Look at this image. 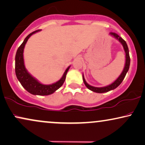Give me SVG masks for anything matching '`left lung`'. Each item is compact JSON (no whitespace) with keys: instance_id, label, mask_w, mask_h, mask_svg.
Returning <instances> with one entry per match:
<instances>
[{"instance_id":"obj_1","label":"left lung","mask_w":145,"mask_h":145,"mask_svg":"<svg viewBox=\"0 0 145 145\" xmlns=\"http://www.w3.org/2000/svg\"><path fill=\"white\" fill-rule=\"evenodd\" d=\"M110 35H112L113 37H114L116 39L118 40L120 43H122V46L124 47V51H125L126 54V63H125V66H124V68L122 71V74L120 75V76L118 77V78L115 80L114 82H113L112 84H111L110 85L106 86V87H102V88H97V87H94V86H91L90 85H89L87 82H86L85 79H84V75H83V81L84 82V84H85L86 87L88 88L90 90L94 91V92L96 93H104V92H107V91H109L110 90H112V89L116 88L118 86L120 85V84L122 83V82L123 81L124 78H125V76L127 73V71H129V67H130V63H131V59H130V56H129V48H128V45L126 44V41L122 39V37H120V36L118 35V34L115 33H112L110 32Z\"/></svg>"}]
</instances>
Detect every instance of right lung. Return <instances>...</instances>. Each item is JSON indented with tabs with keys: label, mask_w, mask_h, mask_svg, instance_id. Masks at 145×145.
Returning a JSON list of instances; mask_svg holds the SVG:
<instances>
[{
	"label": "right lung",
	"mask_w": 145,
	"mask_h": 145,
	"mask_svg": "<svg viewBox=\"0 0 145 145\" xmlns=\"http://www.w3.org/2000/svg\"><path fill=\"white\" fill-rule=\"evenodd\" d=\"M39 31L40 30L35 31L29 34V35H27V37L24 40L23 43L18 48L15 56V73L16 78L19 80L20 83L27 91H29V93L33 95L47 96V95L53 94L63 85L65 80L66 74L70 66H69L66 69L62 78L60 79L59 81L53 84H51V85H44V84L39 83L31 75L29 74L28 71L25 68V65H24V47H25V44H26L29 38L33 34Z\"/></svg>",
	"instance_id": "1"
}]
</instances>
